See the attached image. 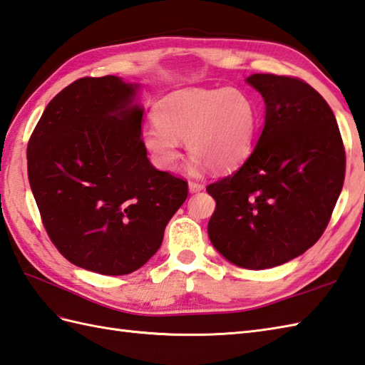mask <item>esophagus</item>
I'll return each instance as SVG.
<instances>
[{"label":"esophagus","instance_id":"34e87169","mask_svg":"<svg viewBox=\"0 0 365 365\" xmlns=\"http://www.w3.org/2000/svg\"><path fill=\"white\" fill-rule=\"evenodd\" d=\"M205 189V185L203 184H200V182H193V181H190L189 182V192L190 193H197V192H201Z\"/></svg>","mask_w":365,"mask_h":365}]
</instances>
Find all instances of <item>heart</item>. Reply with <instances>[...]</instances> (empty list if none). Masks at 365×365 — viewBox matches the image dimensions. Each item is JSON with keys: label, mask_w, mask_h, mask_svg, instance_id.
Here are the masks:
<instances>
[{"label": "heart", "mask_w": 365, "mask_h": 365, "mask_svg": "<svg viewBox=\"0 0 365 365\" xmlns=\"http://www.w3.org/2000/svg\"><path fill=\"white\" fill-rule=\"evenodd\" d=\"M156 123L142 129L143 147L158 168L172 172L181 159L180 140L193 153L189 172L207 165L215 172L237 167L251 151L257 108L239 88H182L164 96L155 108Z\"/></svg>", "instance_id": "heart-1"}]
</instances>
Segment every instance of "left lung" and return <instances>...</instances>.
<instances>
[{"instance_id": "1", "label": "left lung", "mask_w": 365, "mask_h": 365, "mask_svg": "<svg viewBox=\"0 0 365 365\" xmlns=\"http://www.w3.org/2000/svg\"><path fill=\"white\" fill-rule=\"evenodd\" d=\"M265 121L237 172L209 184V239L226 261L262 270L292 261L325 231L341 195L345 151L333 110L297 78L248 76Z\"/></svg>"}]
</instances>
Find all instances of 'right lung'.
<instances>
[{"label": "right lung", "instance_id": "add662e5", "mask_svg": "<svg viewBox=\"0 0 365 365\" xmlns=\"http://www.w3.org/2000/svg\"><path fill=\"white\" fill-rule=\"evenodd\" d=\"M139 83L81 78L48 103L28 143L32 195L71 264L128 274L159 250L187 182L159 172L142 142Z\"/></svg>", "mask_w": 365, "mask_h": 365}]
</instances>
